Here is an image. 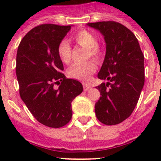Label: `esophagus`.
Here are the masks:
<instances>
[{
	"instance_id": "obj_1",
	"label": "esophagus",
	"mask_w": 161,
	"mask_h": 161,
	"mask_svg": "<svg viewBox=\"0 0 161 161\" xmlns=\"http://www.w3.org/2000/svg\"><path fill=\"white\" fill-rule=\"evenodd\" d=\"M90 88H91V86L89 85V84H85V83L83 84V90L84 91L89 90Z\"/></svg>"
}]
</instances>
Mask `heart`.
Instances as JSON below:
<instances>
[{
	"instance_id": "obj_1",
	"label": "heart",
	"mask_w": 161,
	"mask_h": 161,
	"mask_svg": "<svg viewBox=\"0 0 161 161\" xmlns=\"http://www.w3.org/2000/svg\"><path fill=\"white\" fill-rule=\"evenodd\" d=\"M74 40L80 46L87 49L88 58L98 60L101 57L100 49L98 47V39L92 32L86 30L78 31L74 36ZM58 55L60 60L64 63H69L71 60V46L67 39H63L58 46ZM96 71V65L93 62L88 61L83 63L73 64L68 71V76L80 81H88L91 75Z\"/></svg>"
}]
</instances>
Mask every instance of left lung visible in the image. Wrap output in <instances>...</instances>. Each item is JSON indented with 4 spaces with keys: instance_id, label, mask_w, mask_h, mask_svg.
<instances>
[{
    "instance_id": "left-lung-1",
    "label": "left lung",
    "mask_w": 161,
    "mask_h": 161,
    "mask_svg": "<svg viewBox=\"0 0 161 161\" xmlns=\"http://www.w3.org/2000/svg\"><path fill=\"white\" fill-rule=\"evenodd\" d=\"M100 31L106 43V53L98 78L107 80L97 88L101 97L95 103V114L101 123L114 125L131 115L145 83L144 55L136 36L116 21L88 23Z\"/></svg>"
}]
</instances>
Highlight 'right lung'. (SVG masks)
<instances>
[{
    "instance_id": "add662e5",
    "label": "right lung",
    "mask_w": 161,
    "mask_h": 161,
    "mask_svg": "<svg viewBox=\"0 0 161 161\" xmlns=\"http://www.w3.org/2000/svg\"><path fill=\"white\" fill-rule=\"evenodd\" d=\"M72 26L42 24L32 28L19 44L16 73L20 96L38 122L60 128L72 119V101L83 85L62 73L58 46ZM59 85L55 88V84Z\"/></svg>"
}]
</instances>
